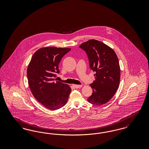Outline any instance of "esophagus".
<instances>
[{
  "instance_id": "34e87169",
  "label": "esophagus",
  "mask_w": 149,
  "mask_h": 149,
  "mask_svg": "<svg viewBox=\"0 0 149 149\" xmlns=\"http://www.w3.org/2000/svg\"><path fill=\"white\" fill-rule=\"evenodd\" d=\"M73 86L75 88H76V89H78V88H81V86H82V85H73Z\"/></svg>"
}]
</instances>
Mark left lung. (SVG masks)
<instances>
[{"label":"left lung","mask_w":149,"mask_h":149,"mask_svg":"<svg viewBox=\"0 0 149 149\" xmlns=\"http://www.w3.org/2000/svg\"><path fill=\"white\" fill-rule=\"evenodd\" d=\"M79 47L86 52L90 68L95 72V80L90 85L92 95L87 100L97 106L105 104L113 97L120 85V66L117 56L112 48L93 39L83 43Z\"/></svg>","instance_id":"obj_1"}]
</instances>
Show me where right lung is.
I'll use <instances>...</instances> for the list:
<instances>
[{
	"label": "right lung",
	"mask_w": 149,
	"mask_h": 149,
	"mask_svg": "<svg viewBox=\"0 0 149 149\" xmlns=\"http://www.w3.org/2000/svg\"><path fill=\"white\" fill-rule=\"evenodd\" d=\"M70 48L43 47L36 51L29 62L27 75L33 97L43 106L56 110L64 106L69 98L70 86L55 81L59 73L58 64Z\"/></svg>",
	"instance_id": "add662e5"
}]
</instances>
